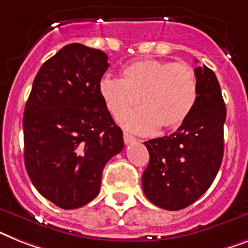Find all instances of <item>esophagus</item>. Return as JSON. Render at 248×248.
<instances>
[{
    "mask_svg": "<svg viewBox=\"0 0 248 248\" xmlns=\"http://www.w3.org/2000/svg\"><path fill=\"white\" fill-rule=\"evenodd\" d=\"M123 138H124V143H125V144H129V143H132V142H136V138H134L132 134H129V133H126V132L123 133Z\"/></svg>",
    "mask_w": 248,
    "mask_h": 248,
    "instance_id": "obj_1",
    "label": "esophagus"
}]
</instances>
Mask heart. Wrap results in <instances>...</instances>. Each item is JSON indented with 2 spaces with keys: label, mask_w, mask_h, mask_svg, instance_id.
<instances>
[{
  "label": "heart",
  "mask_w": 248,
  "mask_h": 248,
  "mask_svg": "<svg viewBox=\"0 0 248 248\" xmlns=\"http://www.w3.org/2000/svg\"><path fill=\"white\" fill-rule=\"evenodd\" d=\"M100 92L115 118L140 102L142 109L120 122L134 132L148 134L158 128L166 132L183 125L195 108L198 81L194 69L185 63L146 59L126 65L122 79H102Z\"/></svg>",
  "instance_id": "obj_1"
}]
</instances>
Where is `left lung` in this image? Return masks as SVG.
I'll list each match as a JSON object with an SVG mask.
<instances>
[{
	"label": "left lung",
	"mask_w": 248,
	"mask_h": 248,
	"mask_svg": "<svg viewBox=\"0 0 248 248\" xmlns=\"http://www.w3.org/2000/svg\"><path fill=\"white\" fill-rule=\"evenodd\" d=\"M195 76L198 100L187 120L172 134L144 142L149 163L143 191L162 209L191 205L209 189L222 165L227 109L219 82L206 65L196 67Z\"/></svg>",
	"instance_id": "obj_1"
}]
</instances>
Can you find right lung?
<instances>
[{
    "instance_id": "add662e5",
    "label": "right lung",
    "mask_w": 248,
    "mask_h": 248,
    "mask_svg": "<svg viewBox=\"0 0 248 248\" xmlns=\"http://www.w3.org/2000/svg\"><path fill=\"white\" fill-rule=\"evenodd\" d=\"M109 67L99 49L73 43L40 67L26 102L24 158L32 185L62 209L97 196L102 170L124 148L100 92Z\"/></svg>"
}]
</instances>
